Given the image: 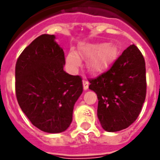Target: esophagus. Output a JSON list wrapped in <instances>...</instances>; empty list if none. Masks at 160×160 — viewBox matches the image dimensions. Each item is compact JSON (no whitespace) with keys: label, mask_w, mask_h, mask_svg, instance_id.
<instances>
[{"label":"esophagus","mask_w":160,"mask_h":160,"mask_svg":"<svg viewBox=\"0 0 160 160\" xmlns=\"http://www.w3.org/2000/svg\"><path fill=\"white\" fill-rule=\"evenodd\" d=\"M83 87H84V90H85V91H86V90H88V88H89V82H88V80H83Z\"/></svg>","instance_id":"obj_1"}]
</instances>
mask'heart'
I'll return each instance as SVG.
<instances>
[{"label":"heart","mask_w":160,"mask_h":160,"mask_svg":"<svg viewBox=\"0 0 160 160\" xmlns=\"http://www.w3.org/2000/svg\"><path fill=\"white\" fill-rule=\"evenodd\" d=\"M82 53L91 56L90 67L95 72H102L107 69L118 55V49L112 43L96 42L83 46ZM66 63L72 71H75L80 64V59L75 52L71 51L66 56Z\"/></svg>","instance_id":"heart-1"}]
</instances>
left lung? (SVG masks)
Instances as JSON below:
<instances>
[{
  "instance_id": "obj_1",
  "label": "left lung",
  "mask_w": 160,
  "mask_h": 160,
  "mask_svg": "<svg viewBox=\"0 0 160 160\" xmlns=\"http://www.w3.org/2000/svg\"><path fill=\"white\" fill-rule=\"evenodd\" d=\"M90 83L89 89L97 95V117L102 128L113 132L128 128L139 115L146 96L142 54L130 45L107 72Z\"/></svg>"
}]
</instances>
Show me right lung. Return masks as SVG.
<instances>
[{
	"label": "right lung",
	"mask_w": 160,
	"mask_h": 160,
	"mask_svg": "<svg viewBox=\"0 0 160 160\" xmlns=\"http://www.w3.org/2000/svg\"><path fill=\"white\" fill-rule=\"evenodd\" d=\"M54 35L42 34L22 51L16 64L18 104L32 125L48 133L65 131L83 91L82 79L64 70L63 48Z\"/></svg>",
	"instance_id": "1"
}]
</instances>
